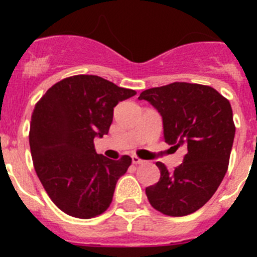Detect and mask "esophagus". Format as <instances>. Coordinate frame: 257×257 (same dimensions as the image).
I'll return each mask as SVG.
<instances>
[{"label": "esophagus", "mask_w": 257, "mask_h": 257, "mask_svg": "<svg viewBox=\"0 0 257 257\" xmlns=\"http://www.w3.org/2000/svg\"><path fill=\"white\" fill-rule=\"evenodd\" d=\"M131 160H133V163H135V165H140V163L144 162V161L140 160L138 156H131Z\"/></svg>", "instance_id": "34e87169"}]
</instances>
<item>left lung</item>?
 I'll list each match as a JSON object with an SVG mask.
<instances>
[{
    "label": "left lung",
    "mask_w": 257,
    "mask_h": 257,
    "mask_svg": "<svg viewBox=\"0 0 257 257\" xmlns=\"http://www.w3.org/2000/svg\"><path fill=\"white\" fill-rule=\"evenodd\" d=\"M161 113L165 142L183 147L184 161L172 172L157 162L160 180L145 188L149 203L167 216L196 212L226 174L235 126L229 100L211 86L174 82L140 94Z\"/></svg>",
    "instance_id": "8db88e82"
}]
</instances>
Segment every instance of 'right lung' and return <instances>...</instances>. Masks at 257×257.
<instances>
[{"label":"right lung","instance_id":"1","mask_svg":"<svg viewBox=\"0 0 257 257\" xmlns=\"http://www.w3.org/2000/svg\"><path fill=\"white\" fill-rule=\"evenodd\" d=\"M135 94L99 76L77 74L56 82L37 101L29 130L32 160L41 184L63 212L91 219L112 203L131 158L113 161L97 154L94 138L108 134L113 108Z\"/></svg>","mask_w":257,"mask_h":257}]
</instances>
